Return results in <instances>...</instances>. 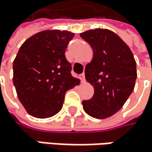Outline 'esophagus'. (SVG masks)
<instances>
[{"instance_id":"34e87169","label":"esophagus","mask_w":152,"mask_h":152,"mask_svg":"<svg viewBox=\"0 0 152 152\" xmlns=\"http://www.w3.org/2000/svg\"><path fill=\"white\" fill-rule=\"evenodd\" d=\"M79 77H80V79H81V81H82V82H85V81H86V77H85V74H81Z\"/></svg>"}]
</instances>
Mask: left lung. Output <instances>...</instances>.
<instances>
[{
	"label": "left lung",
	"mask_w": 152,
	"mask_h": 152,
	"mask_svg": "<svg viewBox=\"0 0 152 152\" xmlns=\"http://www.w3.org/2000/svg\"><path fill=\"white\" fill-rule=\"evenodd\" d=\"M80 37L93 48L94 56L86 66V79L94 89L90 100L82 102L85 112L105 119L120 110L132 93L137 77L136 62L127 44L106 28L89 29Z\"/></svg>",
	"instance_id": "left-lung-1"
}]
</instances>
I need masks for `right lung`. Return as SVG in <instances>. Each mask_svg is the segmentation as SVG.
Instances as JSON below:
<instances>
[{
    "mask_svg": "<svg viewBox=\"0 0 152 152\" xmlns=\"http://www.w3.org/2000/svg\"><path fill=\"white\" fill-rule=\"evenodd\" d=\"M75 36L67 30H43L28 38L13 61V85L28 114L48 118L62 108L66 92L80 84L72 77L65 52Z\"/></svg>",
    "mask_w": 152,
    "mask_h": 152,
    "instance_id": "obj_1",
    "label": "right lung"
}]
</instances>
